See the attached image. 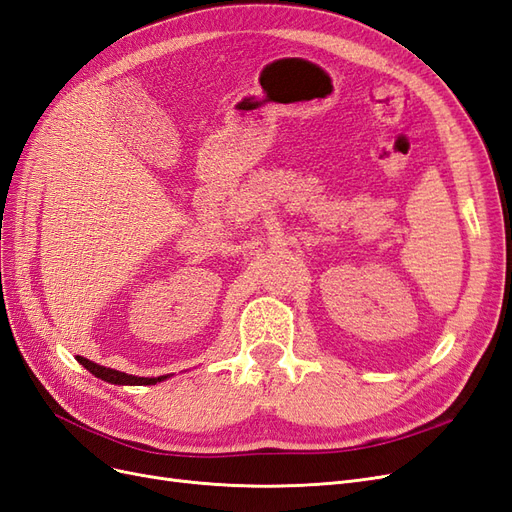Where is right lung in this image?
I'll use <instances>...</instances> for the list:
<instances>
[{
	"mask_svg": "<svg viewBox=\"0 0 512 512\" xmlns=\"http://www.w3.org/2000/svg\"><path fill=\"white\" fill-rule=\"evenodd\" d=\"M76 361H79L89 374H94L96 378L108 382V384H119V386H149V384H158L170 376H158V378H141V376H132V374H126V371H117V369H111V367H104V365H98L94 361L85 359V356H76Z\"/></svg>",
	"mask_w": 512,
	"mask_h": 512,
	"instance_id": "obj_1",
	"label": "right lung"
}]
</instances>
